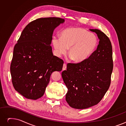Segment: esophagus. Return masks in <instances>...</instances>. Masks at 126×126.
<instances>
[{
    "mask_svg": "<svg viewBox=\"0 0 126 126\" xmlns=\"http://www.w3.org/2000/svg\"><path fill=\"white\" fill-rule=\"evenodd\" d=\"M66 67H67V66H66V64H65V63H64V64H63V70H66Z\"/></svg>",
    "mask_w": 126,
    "mask_h": 126,
    "instance_id": "34e87169",
    "label": "esophagus"
}]
</instances>
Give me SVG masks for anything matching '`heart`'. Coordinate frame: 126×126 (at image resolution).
<instances>
[{"mask_svg": "<svg viewBox=\"0 0 126 126\" xmlns=\"http://www.w3.org/2000/svg\"><path fill=\"white\" fill-rule=\"evenodd\" d=\"M52 43L58 56L67 53L74 61L83 62L88 58L95 49L97 44L96 36L86 30L72 27L64 30L61 37L54 36Z\"/></svg>", "mask_w": 126, "mask_h": 126, "instance_id": "obj_1", "label": "heart"}]
</instances>
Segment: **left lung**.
<instances>
[{
	"instance_id": "left-lung-1",
	"label": "left lung",
	"mask_w": 126,
	"mask_h": 126,
	"mask_svg": "<svg viewBox=\"0 0 126 126\" xmlns=\"http://www.w3.org/2000/svg\"><path fill=\"white\" fill-rule=\"evenodd\" d=\"M99 39L97 49L83 62L68 63L62 73L68 89L66 100L70 107L86 109L99 103L108 90L113 68L112 47L109 37L98 29Z\"/></svg>"
}]
</instances>
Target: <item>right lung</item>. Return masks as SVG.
Here are the masks:
<instances>
[{
	"label": "right lung",
	"instance_id": "right-lung-1",
	"mask_svg": "<svg viewBox=\"0 0 126 126\" xmlns=\"http://www.w3.org/2000/svg\"><path fill=\"white\" fill-rule=\"evenodd\" d=\"M64 21L59 17H47L31 21L14 46L10 66L12 84L27 99L42 97L51 74L62 69L64 62L53 56L50 44L54 29Z\"/></svg>",
	"mask_w": 126,
	"mask_h": 126
}]
</instances>
